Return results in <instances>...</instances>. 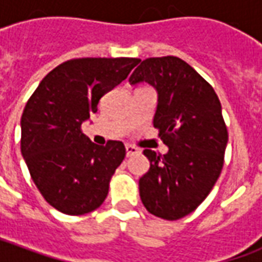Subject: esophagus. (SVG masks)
Wrapping results in <instances>:
<instances>
[{"label": "esophagus", "instance_id": "1", "mask_svg": "<svg viewBox=\"0 0 262 262\" xmlns=\"http://www.w3.org/2000/svg\"><path fill=\"white\" fill-rule=\"evenodd\" d=\"M140 153V150L135 146H132V144H126V156L127 157H132V156H135V154Z\"/></svg>", "mask_w": 262, "mask_h": 262}]
</instances>
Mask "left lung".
I'll use <instances>...</instances> for the list:
<instances>
[{
  "mask_svg": "<svg viewBox=\"0 0 262 262\" xmlns=\"http://www.w3.org/2000/svg\"><path fill=\"white\" fill-rule=\"evenodd\" d=\"M132 85L148 82L159 92L153 125L168 153L146 148L150 170L140 178L144 208L157 217L177 220L205 201L219 178L227 127L213 86L176 56L143 60Z\"/></svg>",
  "mask_w": 262,
  "mask_h": 262,
  "instance_id": "left-lung-1",
  "label": "left lung"
}]
</instances>
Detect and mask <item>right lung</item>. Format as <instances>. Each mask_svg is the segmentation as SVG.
Instances as JSON below:
<instances>
[{
	"mask_svg": "<svg viewBox=\"0 0 262 262\" xmlns=\"http://www.w3.org/2000/svg\"><path fill=\"white\" fill-rule=\"evenodd\" d=\"M140 60L84 57L57 66L28 99L20 119V151L45 201L61 213L98 209L123 161V143H92L81 130L99 99L120 84Z\"/></svg>",
	"mask_w": 262,
	"mask_h": 262,
	"instance_id": "1",
	"label": "right lung"
}]
</instances>
